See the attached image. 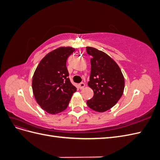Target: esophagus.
Returning <instances> with one entry per match:
<instances>
[{"instance_id":"obj_1","label":"esophagus","mask_w":160,"mask_h":160,"mask_svg":"<svg viewBox=\"0 0 160 160\" xmlns=\"http://www.w3.org/2000/svg\"><path fill=\"white\" fill-rule=\"evenodd\" d=\"M79 88L81 89H83L84 88H85V84L84 83H79Z\"/></svg>"}]
</instances>
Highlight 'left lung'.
Segmentation results:
<instances>
[{
	"label": "left lung",
	"mask_w": 160,
	"mask_h": 160,
	"mask_svg": "<svg viewBox=\"0 0 160 160\" xmlns=\"http://www.w3.org/2000/svg\"><path fill=\"white\" fill-rule=\"evenodd\" d=\"M86 51L91 56L90 81L88 85L94 93L87 104L95 111L105 112L122 98L124 77L117 62L105 52L91 47H87Z\"/></svg>",
	"instance_id": "obj_1"
}]
</instances>
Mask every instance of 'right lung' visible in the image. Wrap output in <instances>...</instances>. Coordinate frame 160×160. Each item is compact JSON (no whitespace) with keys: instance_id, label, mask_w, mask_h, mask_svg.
Listing matches in <instances>:
<instances>
[{"instance_id":"add662e5","label":"right lung","mask_w":160,"mask_h":160,"mask_svg":"<svg viewBox=\"0 0 160 160\" xmlns=\"http://www.w3.org/2000/svg\"><path fill=\"white\" fill-rule=\"evenodd\" d=\"M61 47L47 54L38 63L32 81L33 95L40 107L55 115L65 110L77 88L72 85L66 66L67 58L75 51Z\"/></svg>"}]
</instances>
